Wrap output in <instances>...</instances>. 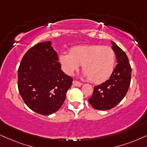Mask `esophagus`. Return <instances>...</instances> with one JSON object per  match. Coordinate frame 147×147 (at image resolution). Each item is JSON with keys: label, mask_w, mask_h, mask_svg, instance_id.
Masks as SVG:
<instances>
[{"label": "esophagus", "mask_w": 147, "mask_h": 147, "mask_svg": "<svg viewBox=\"0 0 147 147\" xmlns=\"http://www.w3.org/2000/svg\"><path fill=\"white\" fill-rule=\"evenodd\" d=\"M72 84L75 85V86L79 87V86H81V85H82L83 83H81V82H79V81H76V80H74L73 82H72Z\"/></svg>", "instance_id": "esophagus-1"}]
</instances>
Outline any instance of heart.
<instances>
[{
    "label": "heart",
    "instance_id": "b5f03b06",
    "mask_svg": "<svg viewBox=\"0 0 147 147\" xmlns=\"http://www.w3.org/2000/svg\"><path fill=\"white\" fill-rule=\"evenodd\" d=\"M115 62L114 50L100 45L76 46L70 53L60 55V62L66 74L72 75L82 64L84 75L94 83H102L111 77Z\"/></svg>",
    "mask_w": 147,
    "mask_h": 147
}]
</instances>
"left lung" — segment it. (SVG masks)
I'll return each mask as SVG.
<instances>
[{"label":"left lung","instance_id":"8db88e82","mask_svg":"<svg viewBox=\"0 0 147 147\" xmlns=\"http://www.w3.org/2000/svg\"><path fill=\"white\" fill-rule=\"evenodd\" d=\"M112 48L118 64L105 82L94 86L89 102L94 109L106 111L113 109L123 100L130 85L131 68L125 53L114 42Z\"/></svg>","mask_w":147,"mask_h":147}]
</instances>
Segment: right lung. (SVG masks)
Segmentation results:
<instances>
[{
	"label": "right lung",
	"instance_id": "add662e5",
	"mask_svg": "<svg viewBox=\"0 0 147 147\" xmlns=\"http://www.w3.org/2000/svg\"><path fill=\"white\" fill-rule=\"evenodd\" d=\"M51 41L35 45L22 57L18 70L20 94L31 110L49 115L59 110L72 78L61 70Z\"/></svg>",
	"mask_w": 147,
	"mask_h": 147
}]
</instances>
